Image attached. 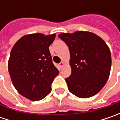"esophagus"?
Masks as SVG:
<instances>
[{"instance_id":"esophagus-1","label":"esophagus","mask_w":120,"mask_h":120,"mask_svg":"<svg viewBox=\"0 0 120 120\" xmlns=\"http://www.w3.org/2000/svg\"><path fill=\"white\" fill-rule=\"evenodd\" d=\"M64 65H65V63H64V62H63L62 61V62H61L60 63H59V65L60 68H62V67L64 66Z\"/></svg>"}]
</instances>
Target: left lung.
I'll list each match as a JSON object with an SVG mask.
<instances>
[{"label": "left lung", "mask_w": 120, "mask_h": 120, "mask_svg": "<svg viewBox=\"0 0 120 120\" xmlns=\"http://www.w3.org/2000/svg\"><path fill=\"white\" fill-rule=\"evenodd\" d=\"M69 47L71 75L65 79L69 91L80 98L97 94L108 79L112 57L108 46L88 31L58 35Z\"/></svg>", "instance_id": "left-lung-1"}]
</instances>
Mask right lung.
Instances as JSON below:
<instances>
[{
  "label": "right lung",
  "instance_id": "right-lung-1",
  "mask_svg": "<svg viewBox=\"0 0 120 120\" xmlns=\"http://www.w3.org/2000/svg\"><path fill=\"white\" fill-rule=\"evenodd\" d=\"M55 34L41 33L22 37L12 49L8 69L17 91L31 101L45 98L59 71L54 65L49 46Z\"/></svg>",
  "mask_w": 120,
  "mask_h": 120
}]
</instances>
